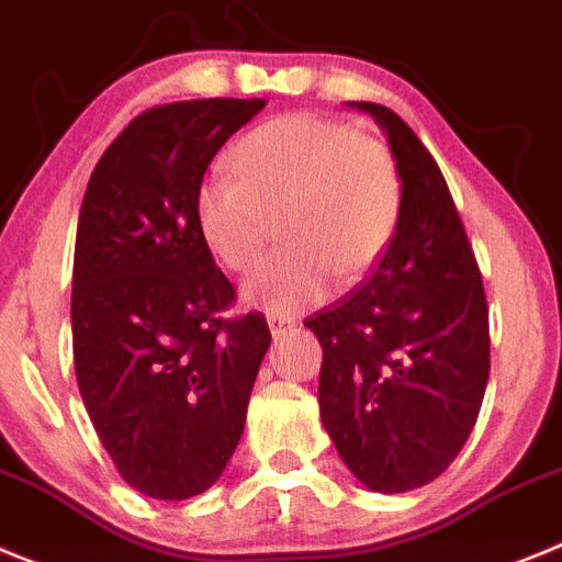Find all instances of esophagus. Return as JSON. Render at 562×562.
<instances>
[{
  "label": "esophagus",
  "mask_w": 562,
  "mask_h": 562,
  "mask_svg": "<svg viewBox=\"0 0 562 562\" xmlns=\"http://www.w3.org/2000/svg\"><path fill=\"white\" fill-rule=\"evenodd\" d=\"M269 327H271V336L280 338L285 336V333L296 330V322H291V318L285 316H277V313H269Z\"/></svg>",
  "instance_id": "esophagus-1"
}]
</instances>
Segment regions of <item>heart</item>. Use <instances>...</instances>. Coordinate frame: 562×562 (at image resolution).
Here are the masks:
<instances>
[{
    "instance_id": "b5f03b06",
    "label": "heart",
    "mask_w": 562,
    "mask_h": 562,
    "mask_svg": "<svg viewBox=\"0 0 562 562\" xmlns=\"http://www.w3.org/2000/svg\"><path fill=\"white\" fill-rule=\"evenodd\" d=\"M232 172L210 173L193 212L204 244L232 271H249L266 249L269 215L288 244L249 282L246 300L296 313L327 296L333 271L358 280L381 255L401 215L392 154L347 123L285 114L232 148Z\"/></svg>"
}]
</instances>
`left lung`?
Segmentation results:
<instances>
[{
	"mask_svg": "<svg viewBox=\"0 0 562 562\" xmlns=\"http://www.w3.org/2000/svg\"><path fill=\"white\" fill-rule=\"evenodd\" d=\"M375 117L401 176V215L375 274L305 322L322 344L318 412L375 493L434 482L468 442L490 378L482 274L442 170L392 109Z\"/></svg>",
	"mask_w": 562,
	"mask_h": 562,
	"instance_id": "obj_1",
	"label": "left lung"
}]
</instances>
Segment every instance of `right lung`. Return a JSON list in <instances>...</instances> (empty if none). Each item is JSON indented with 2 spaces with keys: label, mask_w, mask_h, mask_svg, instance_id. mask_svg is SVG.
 <instances>
[{
  "label": "right lung",
  "mask_w": 562,
  "mask_h": 562,
  "mask_svg": "<svg viewBox=\"0 0 562 562\" xmlns=\"http://www.w3.org/2000/svg\"><path fill=\"white\" fill-rule=\"evenodd\" d=\"M262 105L210 98L143 111L100 156L80 204V397L120 476L161 502L218 482L271 344L260 313L221 316L235 288L193 212L210 161Z\"/></svg>",
  "instance_id": "right-lung-1"
}]
</instances>
